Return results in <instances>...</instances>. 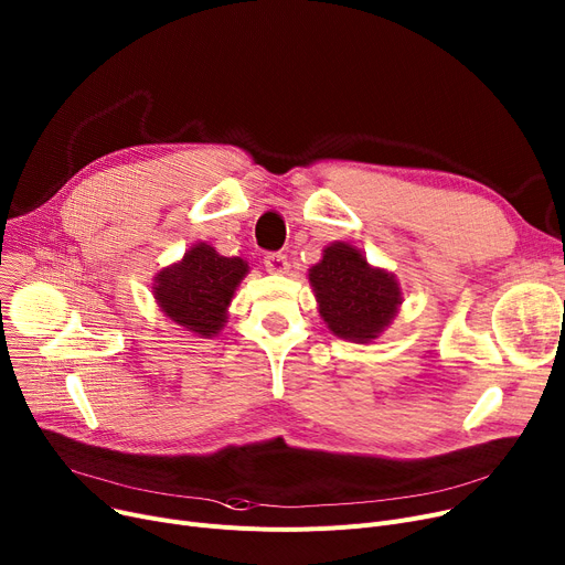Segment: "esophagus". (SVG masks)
Wrapping results in <instances>:
<instances>
[{
	"label": "esophagus",
	"instance_id": "34e87169",
	"mask_svg": "<svg viewBox=\"0 0 565 565\" xmlns=\"http://www.w3.org/2000/svg\"><path fill=\"white\" fill-rule=\"evenodd\" d=\"M265 270L270 273V275H286L288 273V256L286 254H281V252H277V254H267L265 256Z\"/></svg>",
	"mask_w": 565,
	"mask_h": 565
}]
</instances>
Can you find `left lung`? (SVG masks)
I'll list each match as a JSON object with an SVG mask.
<instances>
[{
  "instance_id": "obj_1",
  "label": "left lung",
  "mask_w": 565,
  "mask_h": 565,
  "mask_svg": "<svg viewBox=\"0 0 565 565\" xmlns=\"http://www.w3.org/2000/svg\"><path fill=\"white\" fill-rule=\"evenodd\" d=\"M318 313L328 330L352 343H371L390 328L403 305L394 273L375 267L362 249L337 241L309 267Z\"/></svg>"
}]
</instances>
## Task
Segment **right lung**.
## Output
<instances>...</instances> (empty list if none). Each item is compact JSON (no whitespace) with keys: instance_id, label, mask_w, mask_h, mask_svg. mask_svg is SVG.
Instances as JSON below:
<instances>
[{"instance_id":"right-lung-1","label":"right lung","mask_w":565,"mask_h":565,"mask_svg":"<svg viewBox=\"0 0 565 565\" xmlns=\"http://www.w3.org/2000/svg\"><path fill=\"white\" fill-rule=\"evenodd\" d=\"M247 275L241 256L226 258L213 245L196 243L153 277V300L185 332L213 339L224 330L233 295Z\"/></svg>"}]
</instances>
